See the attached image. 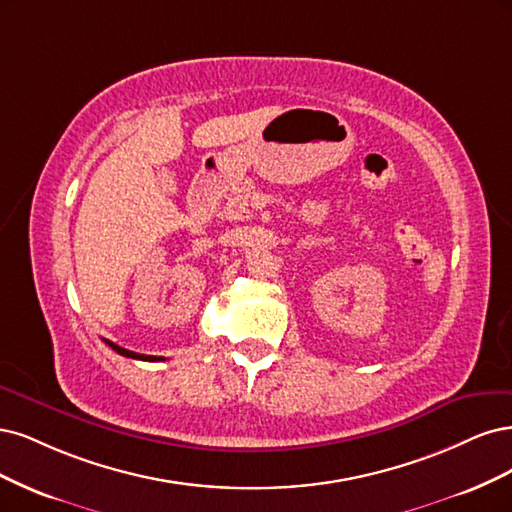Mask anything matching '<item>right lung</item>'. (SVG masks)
<instances>
[{
  "label": "right lung",
  "instance_id": "add662e5",
  "mask_svg": "<svg viewBox=\"0 0 512 512\" xmlns=\"http://www.w3.org/2000/svg\"><path fill=\"white\" fill-rule=\"evenodd\" d=\"M106 344H108V346H112V351H117V353H119V355H123V357L140 359V361H161V359H163V357H155V355H140V353H134V351H127V349H123V346L114 344V342H110V340H106Z\"/></svg>",
  "mask_w": 512,
  "mask_h": 512
}]
</instances>
